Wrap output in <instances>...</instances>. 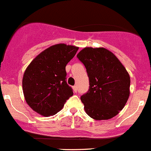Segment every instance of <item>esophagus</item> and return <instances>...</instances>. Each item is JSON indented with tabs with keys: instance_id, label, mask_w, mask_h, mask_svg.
I'll use <instances>...</instances> for the list:
<instances>
[{
	"instance_id": "esophagus-1",
	"label": "esophagus",
	"mask_w": 151,
	"mask_h": 151,
	"mask_svg": "<svg viewBox=\"0 0 151 151\" xmlns=\"http://www.w3.org/2000/svg\"><path fill=\"white\" fill-rule=\"evenodd\" d=\"M73 91H74V92H77V86H73Z\"/></svg>"
}]
</instances>
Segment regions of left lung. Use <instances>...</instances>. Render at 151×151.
I'll list each match as a JSON object with an SVG mask.
<instances>
[{"label":"left lung","mask_w":151,"mask_h":151,"mask_svg":"<svg viewBox=\"0 0 151 151\" xmlns=\"http://www.w3.org/2000/svg\"><path fill=\"white\" fill-rule=\"evenodd\" d=\"M77 58L84 64L89 77L88 91L80 98L86 114L96 120L117 115L130 95L131 79L125 66L102 47L84 48Z\"/></svg>","instance_id":"obj_1"}]
</instances>
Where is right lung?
<instances>
[{"label": "right lung", "instance_id": "obj_1", "mask_svg": "<svg viewBox=\"0 0 151 151\" xmlns=\"http://www.w3.org/2000/svg\"><path fill=\"white\" fill-rule=\"evenodd\" d=\"M79 47L65 43L50 46L39 54L26 68L22 86L25 100L43 116L59 112L73 95L67 84L65 66Z\"/></svg>", "mask_w": 151, "mask_h": 151}]
</instances>
